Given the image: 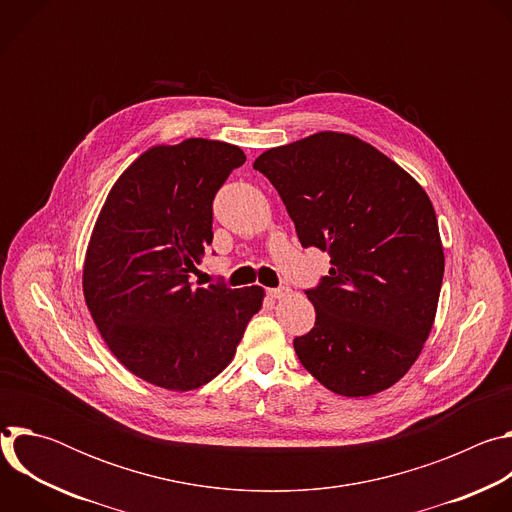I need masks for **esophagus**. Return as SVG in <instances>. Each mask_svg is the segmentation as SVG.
<instances>
[{"mask_svg": "<svg viewBox=\"0 0 512 512\" xmlns=\"http://www.w3.org/2000/svg\"><path fill=\"white\" fill-rule=\"evenodd\" d=\"M289 287L287 285H279V287H271V289H267V294L273 298V300H283V298H287L289 296Z\"/></svg>", "mask_w": 512, "mask_h": 512, "instance_id": "1", "label": "esophagus"}]
</instances>
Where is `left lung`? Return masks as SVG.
<instances>
[{
	"label": "left lung",
	"mask_w": 512,
	"mask_h": 512,
	"mask_svg": "<svg viewBox=\"0 0 512 512\" xmlns=\"http://www.w3.org/2000/svg\"><path fill=\"white\" fill-rule=\"evenodd\" d=\"M302 247L332 269L306 289L314 328L294 338L304 369L344 397L395 385L433 326L444 249L425 190L358 137L322 131L261 154Z\"/></svg>",
	"instance_id": "left-lung-1"
}]
</instances>
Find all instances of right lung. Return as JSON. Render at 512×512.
Instances as JSON below:
<instances>
[{
    "mask_svg": "<svg viewBox=\"0 0 512 512\" xmlns=\"http://www.w3.org/2000/svg\"><path fill=\"white\" fill-rule=\"evenodd\" d=\"M245 160L216 139L158 145L121 174L101 208L85 302L117 360L152 385L190 391L212 381L261 308L259 285L190 283L212 243V200Z\"/></svg>",
    "mask_w": 512,
    "mask_h": 512,
    "instance_id": "add662e5",
    "label": "right lung"
}]
</instances>
